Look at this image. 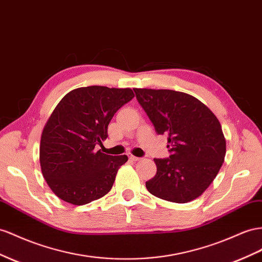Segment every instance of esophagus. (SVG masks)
Segmentation results:
<instances>
[{"mask_svg":"<svg viewBox=\"0 0 262 262\" xmlns=\"http://www.w3.org/2000/svg\"><path fill=\"white\" fill-rule=\"evenodd\" d=\"M128 157H129V159H130L131 161H134V162L141 160V158H138V157H136V155H133V154H131V153L128 154Z\"/></svg>","mask_w":262,"mask_h":262,"instance_id":"1","label":"esophagus"}]
</instances>
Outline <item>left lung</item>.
<instances>
[{
	"instance_id": "obj_1",
	"label": "left lung",
	"mask_w": 262,
	"mask_h": 262,
	"mask_svg": "<svg viewBox=\"0 0 262 262\" xmlns=\"http://www.w3.org/2000/svg\"><path fill=\"white\" fill-rule=\"evenodd\" d=\"M139 103L158 134H167V159H154L157 174L148 192L173 203L200 197L221 169L226 139L221 122L206 104L181 91L134 88Z\"/></svg>"
}]
</instances>
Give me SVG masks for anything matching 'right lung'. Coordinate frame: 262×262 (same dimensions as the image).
Here are the masks:
<instances>
[{"mask_svg":"<svg viewBox=\"0 0 262 262\" xmlns=\"http://www.w3.org/2000/svg\"><path fill=\"white\" fill-rule=\"evenodd\" d=\"M133 97L130 88L89 86L69 91L56 105L41 132L39 163L60 200L79 206L109 193L128 157L96 146L108 138L112 117Z\"/></svg>","mask_w":262,"mask_h":262,"instance_id":"1","label":"right lung"}]
</instances>
